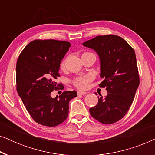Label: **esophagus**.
<instances>
[{
    "mask_svg": "<svg viewBox=\"0 0 155 155\" xmlns=\"http://www.w3.org/2000/svg\"><path fill=\"white\" fill-rule=\"evenodd\" d=\"M85 94H87V92H82V91H78V95H84Z\"/></svg>",
    "mask_w": 155,
    "mask_h": 155,
    "instance_id": "34e87169",
    "label": "esophagus"
}]
</instances>
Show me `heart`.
Here are the masks:
<instances>
[{"label":"heart","instance_id":"obj_1","mask_svg":"<svg viewBox=\"0 0 155 155\" xmlns=\"http://www.w3.org/2000/svg\"><path fill=\"white\" fill-rule=\"evenodd\" d=\"M90 54H93L92 53H90V52H85L82 54V56H84V55H90ZM63 65H64V63H62V66H63ZM90 80H91V77L90 75L80 76V77L75 78V79L73 80V84L77 88L80 89V90H84V89L87 87L88 83Z\"/></svg>","mask_w":155,"mask_h":155}]
</instances>
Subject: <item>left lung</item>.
Segmentation results:
<instances>
[{"mask_svg": "<svg viewBox=\"0 0 155 155\" xmlns=\"http://www.w3.org/2000/svg\"><path fill=\"white\" fill-rule=\"evenodd\" d=\"M96 51L100 59V87H105L107 96L99 98L90 113L104 124H112L126 115L134 99L140 84L134 49L116 35L97 36L82 44Z\"/></svg>", "mask_w": 155, "mask_h": 155, "instance_id": "1", "label": "left lung"}]
</instances>
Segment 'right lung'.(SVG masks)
Returning a JSON list of instances; mask_svg holds the SVG:
<instances>
[{"label": "right lung", "instance_id": "add662e5", "mask_svg": "<svg viewBox=\"0 0 155 155\" xmlns=\"http://www.w3.org/2000/svg\"><path fill=\"white\" fill-rule=\"evenodd\" d=\"M68 41L37 39L22 50L16 65L17 91L25 108L35 122L54 127L68 115L69 102L78 96L76 91H65L52 98L51 93L59 90L56 82L61 60L69 50ZM62 88L63 87V86Z\"/></svg>", "mask_w": 155, "mask_h": 155}]
</instances>
